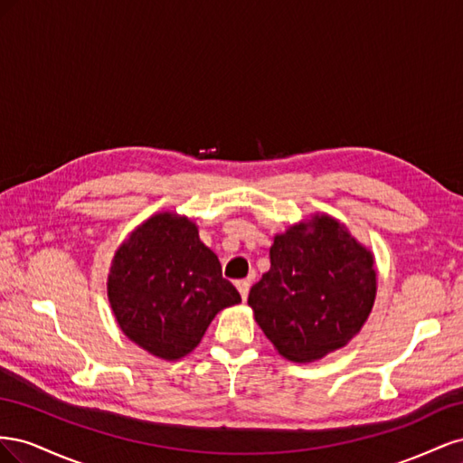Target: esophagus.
I'll list each match as a JSON object with an SVG mask.
<instances>
[{
    "instance_id": "esophagus-1",
    "label": "esophagus",
    "mask_w": 463,
    "mask_h": 463,
    "mask_svg": "<svg viewBox=\"0 0 463 463\" xmlns=\"http://www.w3.org/2000/svg\"><path fill=\"white\" fill-rule=\"evenodd\" d=\"M235 286H237V289H240V293H241V299L245 301V299H247V296H249L250 279H237V282H235Z\"/></svg>"
}]
</instances>
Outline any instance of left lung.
<instances>
[{
    "label": "left lung",
    "mask_w": 463,
    "mask_h": 463,
    "mask_svg": "<svg viewBox=\"0 0 463 463\" xmlns=\"http://www.w3.org/2000/svg\"><path fill=\"white\" fill-rule=\"evenodd\" d=\"M374 293L373 255L340 222L315 216L274 237L270 270L250 288L249 305L279 354L309 363L354 338Z\"/></svg>",
    "instance_id": "1"
}]
</instances>
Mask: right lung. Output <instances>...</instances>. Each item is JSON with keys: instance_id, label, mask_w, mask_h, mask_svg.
Returning <instances> with one entry per match:
<instances>
[{"instance_id": "obj_1", "label": "right lung", "mask_w": 463, "mask_h": 463, "mask_svg": "<svg viewBox=\"0 0 463 463\" xmlns=\"http://www.w3.org/2000/svg\"><path fill=\"white\" fill-rule=\"evenodd\" d=\"M108 298L128 338L170 361L193 352L216 313L241 301L197 226L167 213L146 220L119 247Z\"/></svg>"}]
</instances>
